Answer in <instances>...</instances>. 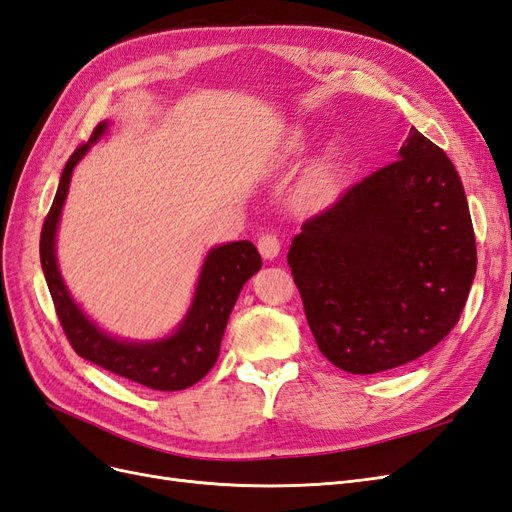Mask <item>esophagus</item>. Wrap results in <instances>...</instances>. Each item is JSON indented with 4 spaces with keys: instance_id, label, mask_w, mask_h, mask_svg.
<instances>
[{
    "instance_id": "obj_1",
    "label": "esophagus",
    "mask_w": 512,
    "mask_h": 512,
    "mask_svg": "<svg viewBox=\"0 0 512 512\" xmlns=\"http://www.w3.org/2000/svg\"><path fill=\"white\" fill-rule=\"evenodd\" d=\"M280 250H282V243L275 235H271V232H267V235H262L258 239V252L262 258L273 260L277 258V254H280Z\"/></svg>"
}]
</instances>
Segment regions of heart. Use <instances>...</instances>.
Instances as JSON below:
<instances>
[{
    "label": "heart",
    "instance_id": "heart-1",
    "mask_svg": "<svg viewBox=\"0 0 512 512\" xmlns=\"http://www.w3.org/2000/svg\"><path fill=\"white\" fill-rule=\"evenodd\" d=\"M307 147V136L301 130H294L286 141V156H299ZM342 181V168L337 162L327 160L318 164L312 173L307 175V181L303 185V198L307 203H320V200L329 198Z\"/></svg>",
    "mask_w": 512,
    "mask_h": 512
}]
</instances>
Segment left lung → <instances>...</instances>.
<instances>
[{"mask_svg": "<svg viewBox=\"0 0 512 512\" xmlns=\"http://www.w3.org/2000/svg\"><path fill=\"white\" fill-rule=\"evenodd\" d=\"M288 265L335 367L380 374L418 359L451 333L476 273L453 162L412 128L393 164L301 226Z\"/></svg>", "mask_w": 512, "mask_h": 512, "instance_id": "8db88e82", "label": "left lung"}]
</instances>
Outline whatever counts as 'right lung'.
Instances as JSON below:
<instances>
[{
	"instance_id": "1",
	"label": "right lung",
	"mask_w": 512,
	"mask_h": 512,
	"mask_svg": "<svg viewBox=\"0 0 512 512\" xmlns=\"http://www.w3.org/2000/svg\"><path fill=\"white\" fill-rule=\"evenodd\" d=\"M108 123H98L89 141L76 149L61 173L57 194L46 215L40 235V262L46 286L55 303L57 318L64 327L72 348L83 359L96 363L117 376L138 382L156 391H181L203 380L218 361L220 344L232 307L243 284L262 267L260 254L250 241H232L215 245L205 256L192 303L179 327L160 339L130 342L102 331L91 320L59 273L57 265V228L64 209L70 179L91 145L106 134Z\"/></svg>"
}]
</instances>
